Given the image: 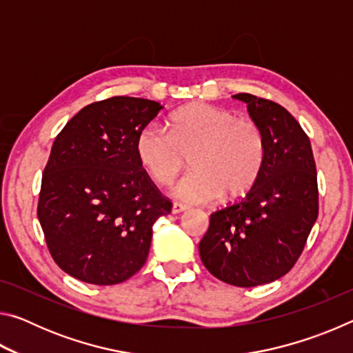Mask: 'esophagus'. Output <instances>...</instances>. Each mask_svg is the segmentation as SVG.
I'll return each instance as SVG.
<instances>
[{
    "label": "esophagus",
    "mask_w": 353,
    "mask_h": 353,
    "mask_svg": "<svg viewBox=\"0 0 353 353\" xmlns=\"http://www.w3.org/2000/svg\"><path fill=\"white\" fill-rule=\"evenodd\" d=\"M187 205H183V204H179V202H174V204H172V207H171V212L174 213V214H177V213H182V212H185L187 210Z\"/></svg>",
    "instance_id": "esophagus-1"
}]
</instances>
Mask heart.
I'll list each match as a JSON object with an SVG mask.
<instances>
[{
	"label": "heart",
	"instance_id": "heart-1",
	"mask_svg": "<svg viewBox=\"0 0 353 353\" xmlns=\"http://www.w3.org/2000/svg\"><path fill=\"white\" fill-rule=\"evenodd\" d=\"M170 134L148 124L135 139V157L146 174L170 185L183 170L187 157L193 172L172 188L185 204H210L227 194L240 198L254 187L266 157L260 126L250 119L208 104H188L170 117Z\"/></svg>",
	"mask_w": 353,
	"mask_h": 353
}]
</instances>
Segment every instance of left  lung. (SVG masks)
<instances>
[{"label": "left lung", "mask_w": 353, "mask_h": 353, "mask_svg": "<svg viewBox=\"0 0 353 353\" xmlns=\"http://www.w3.org/2000/svg\"><path fill=\"white\" fill-rule=\"evenodd\" d=\"M234 98L263 130L266 157L248 194L212 213L199 255L216 279L252 288L285 276L301 256L318 219V174L310 139L285 107L249 93Z\"/></svg>", "instance_id": "8db88e82"}]
</instances>
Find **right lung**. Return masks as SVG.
Segmentation results:
<instances>
[{
  "label": "right lung",
  "instance_id": "obj_1",
  "mask_svg": "<svg viewBox=\"0 0 353 353\" xmlns=\"http://www.w3.org/2000/svg\"><path fill=\"white\" fill-rule=\"evenodd\" d=\"M163 109L113 97L76 113L56 137L41 177L37 216L62 271L93 285L141 270L152 225L171 212L135 157V139Z\"/></svg>",
  "mask_w": 353,
  "mask_h": 353
}]
</instances>
